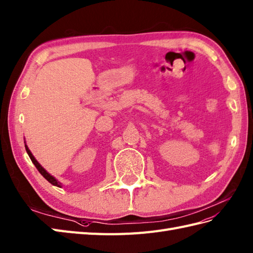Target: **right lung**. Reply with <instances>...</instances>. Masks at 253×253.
Listing matches in <instances>:
<instances>
[{
    "instance_id": "add662e5",
    "label": "right lung",
    "mask_w": 253,
    "mask_h": 253,
    "mask_svg": "<svg viewBox=\"0 0 253 253\" xmlns=\"http://www.w3.org/2000/svg\"><path fill=\"white\" fill-rule=\"evenodd\" d=\"M24 146H26V150H27L28 155H29V157H30V159H31V161H32V163L35 165V168L38 169V170L40 171L41 175H42V177H44L47 181H49L51 184H53V186H57V187H59V188H62V183H61L60 181H58L53 176H51L50 174H49L48 171H47L44 168H42V165H41L38 161H36L32 153H31V151L29 150L28 146H27V145H24Z\"/></svg>"
}]
</instances>
